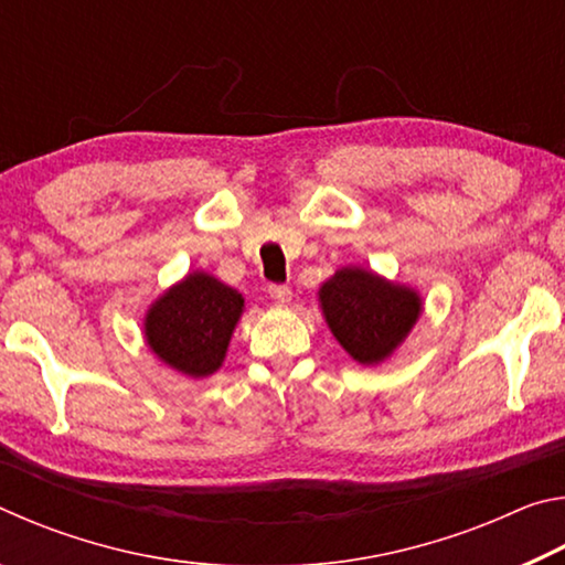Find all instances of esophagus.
I'll return each instance as SVG.
<instances>
[{"label":"esophagus","instance_id":"esophagus-1","mask_svg":"<svg viewBox=\"0 0 565 565\" xmlns=\"http://www.w3.org/2000/svg\"><path fill=\"white\" fill-rule=\"evenodd\" d=\"M269 296L276 303H289L291 301V289H289V286H284V284H271Z\"/></svg>","mask_w":565,"mask_h":565}]
</instances>
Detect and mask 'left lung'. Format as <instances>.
Returning <instances> with one entry per match:
<instances>
[{
  "instance_id": "left-lung-1",
  "label": "left lung",
  "mask_w": 565,
  "mask_h": 565,
  "mask_svg": "<svg viewBox=\"0 0 565 565\" xmlns=\"http://www.w3.org/2000/svg\"><path fill=\"white\" fill-rule=\"evenodd\" d=\"M323 319L353 361L374 366L394 353L420 317V296L384 276L343 266L321 284Z\"/></svg>"
}]
</instances>
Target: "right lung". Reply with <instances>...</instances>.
<instances>
[{
	"label": "right lung",
	"instance_id": "right-lung-1",
	"mask_svg": "<svg viewBox=\"0 0 565 565\" xmlns=\"http://www.w3.org/2000/svg\"><path fill=\"white\" fill-rule=\"evenodd\" d=\"M242 313V294L212 274L194 271L149 306L145 339L167 366L204 379L224 363Z\"/></svg>",
	"mask_w": 565,
	"mask_h": 565
}]
</instances>
